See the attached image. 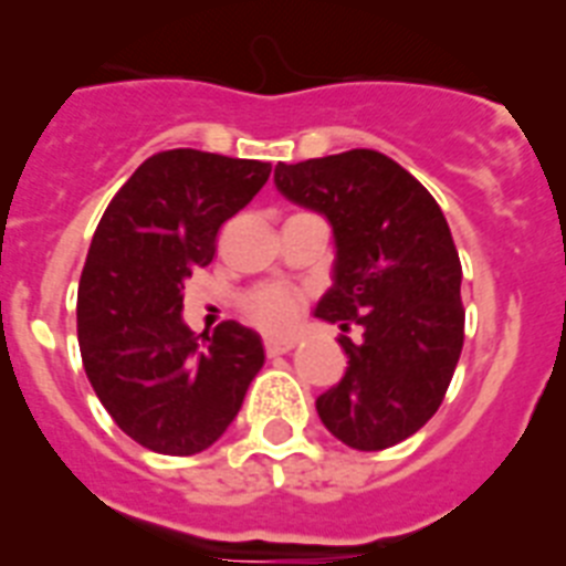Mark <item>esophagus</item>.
Returning <instances> with one entry per match:
<instances>
[{"label": "esophagus", "mask_w": 566, "mask_h": 566, "mask_svg": "<svg viewBox=\"0 0 566 566\" xmlns=\"http://www.w3.org/2000/svg\"><path fill=\"white\" fill-rule=\"evenodd\" d=\"M294 339H266V355L275 357V355H287L291 348H294Z\"/></svg>", "instance_id": "obj_1"}]
</instances>
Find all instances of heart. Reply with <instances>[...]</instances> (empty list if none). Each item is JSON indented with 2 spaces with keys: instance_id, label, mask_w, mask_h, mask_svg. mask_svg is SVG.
<instances>
[{
  "instance_id": "obj_1",
  "label": "heart",
  "mask_w": 566,
  "mask_h": 566,
  "mask_svg": "<svg viewBox=\"0 0 566 566\" xmlns=\"http://www.w3.org/2000/svg\"><path fill=\"white\" fill-rule=\"evenodd\" d=\"M242 308H245V315L258 324L260 331L284 333L291 331L296 318H300L303 300L287 284H260L251 294H245Z\"/></svg>"
}]
</instances>
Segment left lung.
<instances>
[{"mask_svg":"<svg viewBox=\"0 0 566 566\" xmlns=\"http://www.w3.org/2000/svg\"><path fill=\"white\" fill-rule=\"evenodd\" d=\"M284 197L333 227V284L315 318L343 336L348 367L315 400L333 437L391 449L433 418L463 348L461 260L437 199L379 150L275 166Z\"/></svg>","mask_w":566,"mask_h":566,"instance_id":"left-lung-1","label":"left lung"}]
</instances>
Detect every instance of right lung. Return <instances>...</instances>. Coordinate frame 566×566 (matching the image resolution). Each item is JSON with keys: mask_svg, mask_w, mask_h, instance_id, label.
Returning a JSON list of instances; mask_svg holds the SVG:
<instances>
[{"mask_svg": "<svg viewBox=\"0 0 566 566\" xmlns=\"http://www.w3.org/2000/svg\"><path fill=\"white\" fill-rule=\"evenodd\" d=\"M272 166L193 148L160 150L108 202L78 287L84 373L115 424L157 454H197L223 437L263 367L251 327L193 336L185 282L214 258L223 221Z\"/></svg>", "mask_w": 566, "mask_h": 566, "instance_id": "add662e5", "label": "right lung"}]
</instances>
